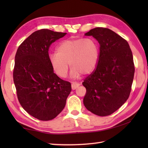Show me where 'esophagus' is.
Returning <instances> with one entry per match:
<instances>
[{"label":"esophagus","mask_w":148,"mask_h":148,"mask_svg":"<svg viewBox=\"0 0 148 148\" xmlns=\"http://www.w3.org/2000/svg\"><path fill=\"white\" fill-rule=\"evenodd\" d=\"M80 84L79 83H72V90H76L77 88H78Z\"/></svg>","instance_id":"esophagus-1"}]
</instances>
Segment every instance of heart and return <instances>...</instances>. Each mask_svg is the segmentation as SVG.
<instances>
[{
  "label": "heart",
  "instance_id": "obj_1",
  "mask_svg": "<svg viewBox=\"0 0 148 148\" xmlns=\"http://www.w3.org/2000/svg\"><path fill=\"white\" fill-rule=\"evenodd\" d=\"M98 44L91 38L65 40L56 48V53L49 55V58L53 70L60 77L67 76L69 64L71 76L80 77L81 74H89L94 71L98 62Z\"/></svg>",
  "mask_w": 148,
  "mask_h": 148
}]
</instances>
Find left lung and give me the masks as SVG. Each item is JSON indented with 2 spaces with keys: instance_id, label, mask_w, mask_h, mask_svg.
<instances>
[{
  "instance_id": "1",
  "label": "left lung",
  "mask_w": 148,
  "mask_h": 148,
  "mask_svg": "<svg viewBox=\"0 0 148 148\" xmlns=\"http://www.w3.org/2000/svg\"><path fill=\"white\" fill-rule=\"evenodd\" d=\"M84 35L97 39L100 52L95 69L83 83V103L93 114L109 116L129 97L135 72L132 53L126 40L107 28L97 27Z\"/></svg>"
}]
</instances>
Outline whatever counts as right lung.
Returning <instances> with one entry per match:
<instances>
[{"label":"right lung","mask_w":148,"mask_h":148,"mask_svg":"<svg viewBox=\"0 0 148 148\" xmlns=\"http://www.w3.org/2000/svg\"><path fill=\"white\" fill-rule=\"evenodd\" d=\"M67 33L36 31L18 47L13 81L18 101L25 111L41 121L56 117L65 108L71 84L54 73L49 58L50 45Z\"/></svg>","instance_id":"right-lung-1"}]
</instances>
